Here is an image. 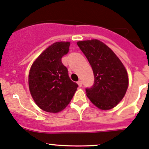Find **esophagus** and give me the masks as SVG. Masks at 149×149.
<instances>
[{"instance_id": "obj_1", "label": "esophagus", "mask_w": 149, "mask_h": 149, "mask_svg": "<svg viewBox=\"0 0 149 149\" xmlns=\"http://www.w3.org/2000/svg\"><path fill=\"white\" fill-rule=\"evenodd\" d=\"M77 83H78V84H79V86H82V81H78Z\"/></svg>"}]
</instances>
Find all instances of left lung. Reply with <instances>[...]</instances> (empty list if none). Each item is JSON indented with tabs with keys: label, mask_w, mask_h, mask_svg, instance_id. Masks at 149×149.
<instances>
[{
	"label": "left lung",
	"mask_w": 149,
	"mask_h": 149,
	"mask_svg": "<svg viewBox=\"0 0 149 149\" xmlns=\"http://www.w3.org/2000/svg\"><path fill=\"white\" fill-rule=\"evenodd\" d=\"M87 58L95 81L86 88V96L102 110H109L122 100L128 87V76L125 66L117 56L105 44L98 40L77 43Z\"/></svg>",
	"instance_id": "1"
}]
</instances>
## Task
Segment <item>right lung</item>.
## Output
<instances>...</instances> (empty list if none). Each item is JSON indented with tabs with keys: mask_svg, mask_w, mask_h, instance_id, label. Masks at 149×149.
I'll return each instance as SVG.
<instances>
[{
	"mask_svg": "<svg viewBox=\"0 0 149 149\" xmlns=\"http://www.w3.org/2000/svg\"><path fill=\"white\" fill-rule=\"evenodd\" d=\"M70 42H56L36 59L29 73V89L36 105L57 113L69 104L79 85L70 80L62 57L69 52Z\"/></svg>",
	"mask_w": 149,
	"mask_h": 149,
	"instance_id": "1",
	"label": "right lung"
}]
</instances>
